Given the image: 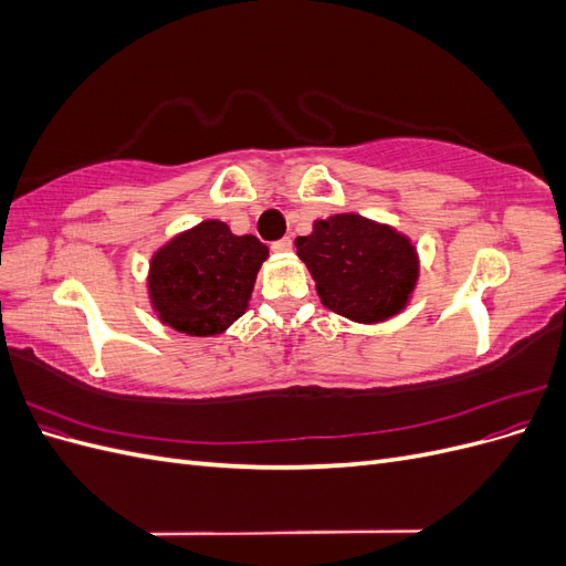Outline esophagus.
Instances as JSON below:
<instances>
[{
  "instance_id": "obj_1",
  "label": "esophagus",
  "mask_w": 566,
  "mask_h": 566,
  "mask_svg": "<svg viewBox=\"0 0 566 566\" xmlns=\"http://www.w3.org/2000/svg\"><path fill=\"white\" fill-rule=\"evenodd\" d=\"M271 250L279 252V254H285V252L293 250V241H290V238H281V241H276V243L271 245Z\"/></svg>"
}]
</instances>
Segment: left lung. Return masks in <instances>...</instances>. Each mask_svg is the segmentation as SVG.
I'll return each mask as SVG.
<instances>
[{
	"instance_id": "left-lung-1",
	"label": "left lung",
	"mask_w": 566,
	"mask_h": 566,
	"mask_svg": "<svg viewBox=\"0 0 566 566\" xmlns=\"http://www.w3.org/2000/svg\"><path fill=\"white\" fill-rule=\"evenodd\" d=\"M325 310L354 323H382L410 304L420 279L413 241L382 221L356 212L316 219L295 238Z\"/></svg>"
}]
</instances>
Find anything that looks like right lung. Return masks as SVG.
Here are the masks:
<instances>
[{
	"label": "right lung",
	"instance_id": "right-lung-1",
	"mask_svg": "<svg viewBox=\"0 0 566 566\" xmlns=\"http://www.w3.org/2000/svg\"><path fill=\"white\" fill-rule=\"evenodd\" d=\"M269 248L219 219L179 231L148 264V302L163 325L191 337L227 333L241 318Z\"/></svg>",
	"mask_w": 566,
	"mask_h": 566
}]
</instances>
